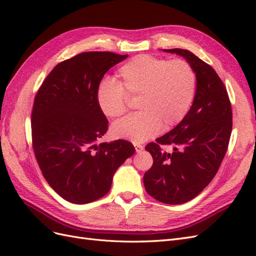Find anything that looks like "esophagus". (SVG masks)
Instances as JSON below:
<instances>
[{"mask_svg": "<svg viewBox=\"0 0 256 256\" xmlns=\"http://www.w3.org/2000/svg\"><path fill=\"white\" fill-rule=\"evenodd\" d=\"M134 148H136V152H141L143 150L144 147L142 145H140V144H134Z\"/></svg>", "mask_w": 256, "mask_h": 256, "instance_id": "34e87169", "label": "esophagus"}]
</instances>
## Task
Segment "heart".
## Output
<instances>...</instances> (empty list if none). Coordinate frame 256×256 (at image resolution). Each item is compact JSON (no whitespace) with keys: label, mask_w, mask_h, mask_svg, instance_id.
I'll list each match as a JSON object with an SVG mask.
<instances>
[{"label":"heart","mask_w":256,"mask_h":256,"mask_svg":"<svg viewBox=\"0 0 256 256\" xmlns=\"http://www.w3.org/2000/svg\"><path fill=\"white\" fill-rule=\"evenodd\" d=\"M196 76L182 60L168 62L152 56H138L124 64L118 82L106 79L100 83L96 99L106 118H118L126 111V95L138 96V111L115 122L111 134L142 143L164 127L180 124L189 112L196 96Z\"/></svg>","instance_id":"obj_1"}]
</instances>
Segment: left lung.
Listing matches in <instances>:
<instances>
[{"label":"left lung","mask_w":256,"mask_h":256,"mask_svg":"<svg viewBox=\"0 0 256 256\" xmlns=\"http://www.w3.org/2000/svg\"><path fill=\"white\" fill-rule=\"evenodd\" d=\"M162 51L187 60L196 76V90L184 118L157 143L146 145L154 164L143 182L146 192L159 202L182 204L200 194L218 172L230 138L232 106L212 66L188 50ZM160 144H173L174 152H162Z\"/></svg>","instance_id":"1"}]
</instances>
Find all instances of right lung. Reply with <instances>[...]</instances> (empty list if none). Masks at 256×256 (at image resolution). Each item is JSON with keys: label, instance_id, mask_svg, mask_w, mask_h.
I'll use <instances>...</instances> for the list:
<instances>
[{"label": "right lung", "instance_id": "1", "mask_svg": "<svg viewBox=\"0 0 256 256\" xmlns=\"http://www.w3.org/2000/svg\"><path fill=\"white\" fill-rule=\"evenodd\" d=\"M128 56L83 52L62 62L42 82L32 112L33 148L60 196L88 204L110 191L113 176L134 154L125 140L97 144L108 130L96 94L104 74Z\"/></svg>", "mask_w": 256, "mask_h": 256}]
</instances>
